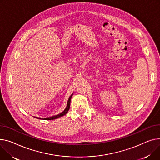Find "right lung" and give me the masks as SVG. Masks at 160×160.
Masks as SVG:
<instances>
[{
    "label": "right lung",
    "instance_id": "right-lung-1",
    "mask_svg": "<svg viewBox=\"0 0 160 160\" xmlns=\"http://www.w3.org/2000/svg\"><path fill=\"white\" fill-rule=\"evenodd\" d=\"M73 93L70 96V97L68 99V104H67V106H66V108L64 109V111H62L61 113L57 114V115H55V116H51V117H49V118H38V117H36L38 119H41V120H55V119H57L58 118H60V117H62L63 116H64L65 114H66L68 112V111L69 110V108H70V103H71V98H72V96Z\"/></svg>",
    "mask_w": 160,
    "mask_h": 160
}]
</instances>
